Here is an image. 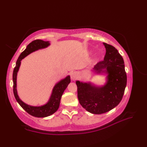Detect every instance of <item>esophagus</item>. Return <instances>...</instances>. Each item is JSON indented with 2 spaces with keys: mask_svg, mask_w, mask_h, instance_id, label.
I'll return each instance as SVG.
<instances>
[{
  "mask_svg": "<svg viewBox=\"0 0 147 147\" xmlns=\"http://www.w3.org/2000/svg\"><path fill=\"white\" fill-rule=\"evenodd\" d=\"M78 72H72L71 73V78L72 80V81H75L78 79Z\"/></svg>",
  "mask_w": 147,
  "mask_h": 147,
  "instance_id": "34e87169",
  "label": "esophagus"
}]
</instances>
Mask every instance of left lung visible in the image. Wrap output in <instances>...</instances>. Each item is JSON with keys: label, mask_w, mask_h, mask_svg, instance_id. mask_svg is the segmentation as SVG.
<instances>
[{"label": "left lung", "mask_w": 147, "mask_h": 147, "mask_svg": "<svg viewBox=\"0 0 147 147\" xmlns=\"http://www.w3.org/2000/svg\"><path fill=\"white\" fill-rule=\"evenodd\" d=\"M106 50L104 60L91 71L96 75H105L103 85L77 80L78 97L83 108L94 114L110 111L121 101L127 83L124 60L114 47L103 43Z\"/></svg>", "instance_id": "obj_1"}]
</instances>
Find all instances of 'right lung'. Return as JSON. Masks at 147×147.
<instances>
[{"mask_svg":"<svg viewBox=\"0 0 147 147\" xmlns=\"http://www.w3.org/2000/svg\"><path fill=\"white\" fill-rule=\"evenodd\" d=\"M51 45L48 41H43L42 40H36L28 45L26 49L21 53L18 57L16 64V67L14 69L12 74L13 80V92L15 98L16 99L18 104L21 105L24 111H26L29 114L36 117H45L49 116L57 111L60 105V101L64 90L66 89L69 84L71 82L70 76L67 75L64 78L61 80L55 83L52 89L51 96L47 102L45 104L40 106H33L24 103L18 94L17 91V75L20 69L21 61L25 58L27 55L32 54V52L38 51L40 49L47 48Z\"/></svg>","mask_w":147,"mask_h":147,"instance_id":"add662e5","label":"right lung"}]
</instances>
